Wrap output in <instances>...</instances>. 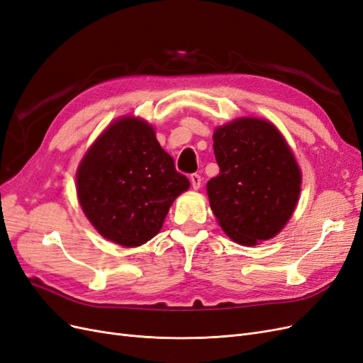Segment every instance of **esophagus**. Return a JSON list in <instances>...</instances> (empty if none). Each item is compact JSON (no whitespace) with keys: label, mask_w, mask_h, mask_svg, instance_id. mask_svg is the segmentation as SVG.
Segmentation results:
<instances>
[{"label":"esophagus","mask_w":363,"mask_h":363,"mask_svg":"<svg viewBox=\"0 0 363 363\" xmlns=\"http://www.w3.org/2000/svg\"><path fill=\"white\" fill-rule=\"evenodd\" d=\"M201 182H203V179H201V176H199V174H192V176H191V184H192L194 189H199V186H201Z\"/></svg>","instance_id":"34e87169"}]
</instances>
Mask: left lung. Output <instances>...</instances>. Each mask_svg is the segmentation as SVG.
Segmentation results:
<instances>
[{
  "instance_id": "1",
  "label": "left lung",
  "mask_w": 363,
  "mask_h": 363,
  "mask_svg": "<svg viewBox=\"0 0 363 363\" xmlns=\"http://www.w3.org/2000/svg\"><path fill=\"white\" fill-rule=\"evenodd\" d=\"M219 176L208 180L210 207L230 239L245 246L270 240L289 222L302 174L291 148L270 121L243 117L218 128Z\"/></svg>"
}]
</instances>
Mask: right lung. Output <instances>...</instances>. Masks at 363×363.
I'll list each match as a JSON object with an SVG mask.
<instances>
[{"mask_svg": "<svg viewBox=\"0 0 363 363\" xmlns=\"http://www.w3.org/2000/svg\"><path fill=\"white\" fill-rule=\"evenodd\" d=\"M189 180L144 120L123 117L99 136L77 172L79 204L105 239L135 247L160 231Z\"/></svg>", "mask_w": 363, "mask_h": 363, "instance_id": "add662e5", "label": "right lung"}]
</instances>
